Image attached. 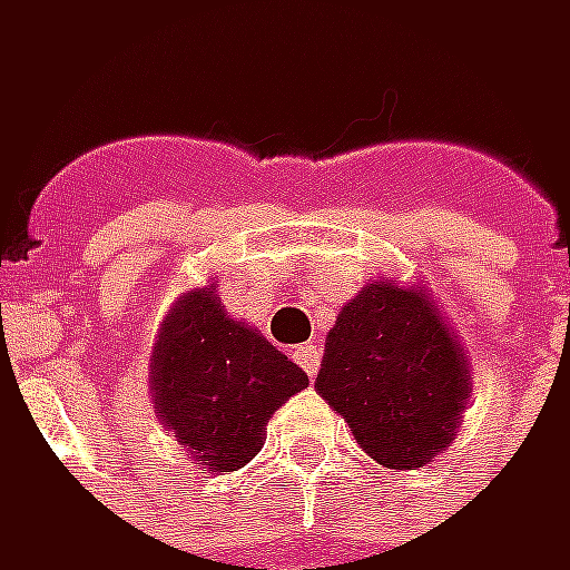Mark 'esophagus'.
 Segmentation results:
<instances>
[{"instance_id":"obj_1","label":"esophagus","mask_w":570,"mask_h":570,"mask_svg":"<svg viewBox=\"0 0 570 570\" xmlns=\"http://www.w3.org/2000/svg\"><path fill=\"white\" fill-rule=\"evenodd\" d=\"M294 361L304 366V373L313 380V376L320 373V345L307 342V345L294 347Z\"/></svg>"}]
</instances>
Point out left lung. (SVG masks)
I'll list each match as a JSON object with an SVG mask.
<instances>
[{"instance_id": "1", "label": "left lung", "mask_w": 570, "mask_h": 570, "mask_svg": "<svg viewBox=\"0 0 570 570\" xmlns=\"http://www.w3.org/2000/svg\"><path fill=\"white\" fill-rule=\"evenodd\" d=\"M316 392L373 461L417 471L454 439L471 399V370L430 294L380 278L338 313Z\"/></svg>"}]
</instances>
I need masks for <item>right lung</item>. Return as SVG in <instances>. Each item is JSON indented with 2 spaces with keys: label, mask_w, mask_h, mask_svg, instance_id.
I'll return each instance as SVG.
<instances>
[{
  "label": "right lung",
  "mask_w": 570,
  "mask_h": 570,
  "mask_svg": "<svg viewBox=\"0 0 570 570\" xmlns=\"http://www.w3.org/2000/svg\"><path fill=\"white\" fill-rule=\"evenodd\" d=\"M150 361L156 417L213 473L244 468L269 417L307 385L301 366L225 313L216 285L175 301Z\"/></svg>",
  "instance_id": "add662e5"
}]
</instances>
